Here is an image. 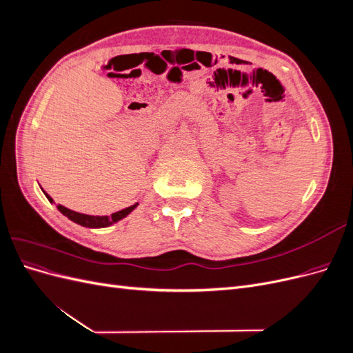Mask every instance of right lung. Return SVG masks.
Segmentation results:
<instances>
[{"instance_id":"add662e5","label":"right lung","mask_w":353,"mask_h":353,"mask_svg":"<svg viewBox=\"0 0 353 353\" xmlns=\"http://www.w3.org/2000/svg\"><path fill=\"white\" fill-rule=\"evenodd\" d=\"M44 191V190H42ZM46 197L50 200V203H54V200H52L46 191H44ZM138 206V203H135V205L126 208V209H122L119 212H114L112 213L110 216H92V215H85V213H79V212H74V210H70L65 206L61 205H57V209L63 213V215L68 216L70 221L77 222L78 225H82V227H87V228H105V227H110L113 225L114 222L123 219L125 216L130 215V213Z\"/></svg>"}]
</instances>
